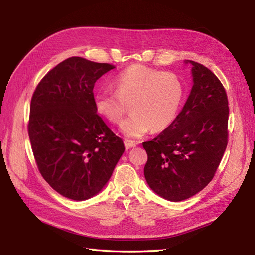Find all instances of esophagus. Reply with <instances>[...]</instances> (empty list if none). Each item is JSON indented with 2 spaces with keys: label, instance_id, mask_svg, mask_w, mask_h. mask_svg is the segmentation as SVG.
Listing matches in <instances>:
<instances>
[{
  "label": "esophagus",
  "instance_id": "34e87169",
  "mask_svg": "<svg viewBox=\"0 0 255 255\" xmlns=\"http://www.w3.org/2000/svg\"><path fill=\"white\" fill-rule=\"evenodd\" d=\"M124 143H125V147H126V149H130V148H133L137 145L136 141H132V140H128V139H125Z\"/></svg>",
  "mask_w": 255,
  "mask_h": 255
}]
</instances>
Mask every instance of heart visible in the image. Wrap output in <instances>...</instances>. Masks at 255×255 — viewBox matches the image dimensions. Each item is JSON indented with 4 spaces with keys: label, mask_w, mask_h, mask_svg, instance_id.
<instances>
[{
    "label": "heart",
    "mask_w": 255,
    "mask_h": 255,
    "mask_svg": "<svg viewBox=\"0 0 255 255\" xmlns=\"http://www.w3.org/2000/svg\"><path fill=\"white\" fill-rule=\"evenodd\" d=\"M113 84L115 91L104 89L95 94V108L108 122L119 124L130 105L132 113L121 127L130 138L169 128L185 99V86L176 74L140 64L124 70Z\"/></svg>",
    "instance_id": "1"
}]
</instances>
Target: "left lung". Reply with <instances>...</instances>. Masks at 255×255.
Instances as JSON below:
<instances>
[{
    "instance_id": "obj_1",
    "label": "left lung",
    "mask_w": 255,
    "mask_h": 255,
    "mask_svg": "<svg viewBox=\"0 0 255 255\" xmlns=\"http://www.w3.org/2000/svg\"><path fill=\"white\" fill-rule=\"evenodd\" d=\"M192 64L193 88L175 122L142 143L144 177L161 197L181 202L213 180L228 144V97L223 83L203 64Z\"/></svg>"
}]
</instances>
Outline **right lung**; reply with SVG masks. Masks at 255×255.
<instances>
[{
  "label": "right lung",
  "instance_id": "right-lung-1",
  "mask_svg": "<svg viewBox=\"0 0 255 255\" xmlns=\"http://www.w3.org/2000/svg\"><path fill=\"white\" fill-rule=\"evenodd\" d=\"M115 68L71 57L38 83L30 102L28 136L38 170L62 196L85 200L99 193L125 151L97 114L93 89Z\"/></svg>",
  "mask_w": 255,
  "mask_h": 255
}]
</instances>
